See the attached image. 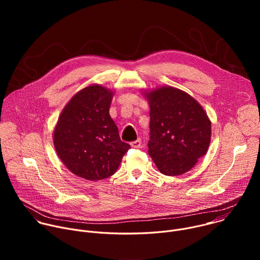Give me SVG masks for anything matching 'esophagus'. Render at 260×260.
I'll use <instances>...</instances> for the list:
<instances>
[{"instance_id": "obj_1", "label": "esophagus", "mask_w": 260, "mask_h": 260, "mask_svg": "<svg viewBox=\"0 0 260 260\" xmlns=\"http://www.w3.org/2000/svg\"><path fill=\"white\" fill-rule=\"evenodd\" d=\"M131 146H132L133 148H140V146H141V140L138 139V140L132 142V143H131Z\"/></svg>"}]
</instances>
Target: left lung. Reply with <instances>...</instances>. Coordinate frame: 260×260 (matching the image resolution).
I'll return each instance as SVG.
<instances>
[{
  "label": "left lung",
  "mask_w": 260,
  "mask_h": 260,
  "mask_svg": "<svg viewBox=\"0 0 260 260\" xmlns=\"http://www.w3.org/2000/svg\"><path fill=\"white\" fill-rule=\"evenodd\" d=\"M150 107L148 153L158 171L179 176L191 170L211 142V120L190 94L172 86L144 91Z\"/></svg>",
  "instance_id": "left-lung-1"
}]
</instances>
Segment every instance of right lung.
Returning <instances> with one entry per match:
<instances>
[{"label":"right lung","mask_w":260,"mask_h":260,"mask_svg":"<svg viewBox=\"0 0 260 260\" xmlns=\"http://www.w3.org/2000/svg\"><path fill=\"white\" fill-rule=\"evenodd\" d=\"M113 94L100 84L82 88L64 106L53 129L57 156L80 178L98 181L112 176L131 148L109 114Z\"/></svg>","instance_id":"1"}]
</instances>
